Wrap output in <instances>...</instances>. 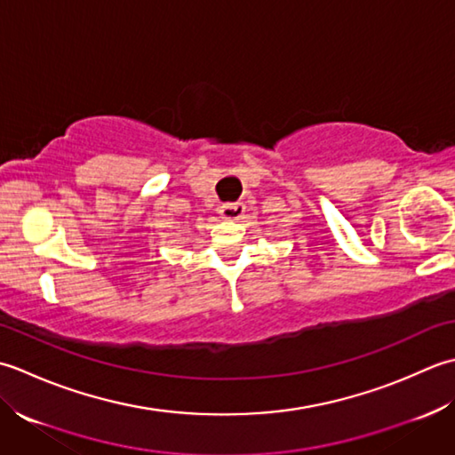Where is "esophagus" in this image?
<instances>
[{
  "label": "esophagus",
  "mask_w": 455,
  "mask_h": 455,
  "mask_svg": "<svg viewBox=\"0 0 455 455\" xmlns=\"http://www.w3.org/2000/svg\"><path fill=\"white\" fill-rule=\"evenodd\" d=\"M243 214H245V206L239 202H229L220 208V216L226 221H237L243 218Z\"/></svg>",
  "instance_id": "esophagus-1"
}]
</instances>
